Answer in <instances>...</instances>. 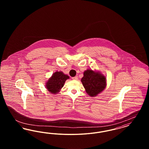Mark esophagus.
<instances>
[{
    "instance_id": "34e87169",
    "label": "esophagus",
    "mask_w": 149,
    "mask_h": 149,
    "mask_svg": "<svg viewBox=\"0 0 149 149\" xmlns=\"http://www.w3.org/2000/svg\"><path fill=\"white\" fill-rule=\"evenodd\" d=\"M78 79V77H72V80H77Z\"/></svg>"
}]
</instances>
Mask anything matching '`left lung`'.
<instances>
[{"instance_id": "1", "label": "left lung", "mask_w": 149, "mask_h": 149, "mask_svg": "<svg viewBox=\"0 0 149 149\" xmlns=\"http://www.w3.org/2000/svg\"><path fill=\"white\" fill-rule=\"evenodd\" d=\"M86 92L90 96L94 97L102 92L106 86V77L99 72L88 69L84 72L81 80Z\"/></svg>"}]
</instances>
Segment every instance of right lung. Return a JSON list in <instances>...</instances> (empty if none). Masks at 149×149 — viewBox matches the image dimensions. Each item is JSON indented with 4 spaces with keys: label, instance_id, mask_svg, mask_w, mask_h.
<instances>
[{
    "label": "right lung",
    "instance_id": "obj_1",
    "mask_svg": "<svg viewBox=\"0 0 149 149\" xmlns=\"http://www.w3.org/2000/svg\"><path fill=\"white\" fill-rule=\"evenodd\" d=\"M69 77L65 75L62 71H56L53 74L46 84L47 90L53 94H57L63 87L65 81Z\"/></svg>",
    "mask_w": 149,
    "mask_h": 149
}]
</instances>
